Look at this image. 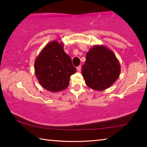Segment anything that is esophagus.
I'll return each instance as SVG.
<instances>
[{
	"instance_id": "obj_1",
	"label": "esophagus",
	"mask_w": 147,
	"mask_h": 147,
	"mask_svg": "<svg viewBox=\"0 0 147 147\" xmlns=\"http://www.w3.org/2000/svg\"><path fill=\"white\" fill-rule=\"evenodd\" d=\"M76 69H77V71H80V70H81V66L79 65L78 67H77Z\"/></svg>"
}]
</instances>
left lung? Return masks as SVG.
I'll return each mask as SVG.
<instances>
[{"instance_id":"1","label":"left lung","mask_w":147,"mask_h":147,"mask_svg":"<svg viewBox=\"0 0 147 147\" xmlns=\"http://www.w3.org/2000/svg\"><path fill=\"white\" fill-rule=\"evenodd\" d=\"M121 73V65L113 52L106 46H93L86 54L82 68L86 84L96 91H103L115 82Z\"/></svg>"}]
</instances>
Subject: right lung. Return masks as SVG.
<instances>
[{"instance_id":"1","label":"right lung","mask_w":147,"mask_h":147,"mask_svg":"<svg viewBox=\"0 0 147 147\" xmlns=\"http://www.w3.org/2000/svg\"><path fill=\"white\" fill-rule=\"evenodd\" d=\"M35 74L44 89L51 92L63 91L67 88L70 76L76 69L70 56L63 50V43L49 42L40 52L34 62Z\"/></svg>"}]
</instances>
